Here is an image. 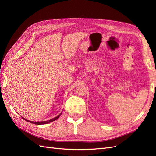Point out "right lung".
I'll return each instance as SVG.
<instances>
[{"label": "right lung", "mask_w": 156, "mask_h": 156, "mask_svg": "<svg viewBox=\"0 0 156 156\" xmlns=\"http://www.w3.org/2000/svg\"><path fill=\"white\" fill-rule=\"evenodd\" d=\"M61 114H62V112H61L60 114L58 116H56V117L53 118V119H52L49 120H47V121H42V122H33V121H30V120H27V119H25L24 118H23V117H22V118H23V119H24L25 120H26V121H27V122H30V123H32V124H36V125H42V124H46L50 123V122H53V121L56 120V119H58V118L60 117V116L61 115Z\"/></svg>", "instance_id": "obj_1"}]
</instances>
